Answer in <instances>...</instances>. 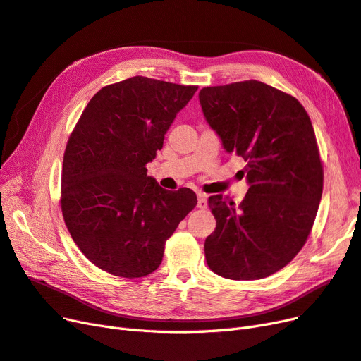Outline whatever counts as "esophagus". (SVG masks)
<instances>
[{"label": "esophagus", "mask_w": 361, "mask_h": 361, "mask_svg": "<svg viewBox=\"0 0 361 361\" xmlns=\"http://www.w3.org/2000/svg\"><path fill=\"white\" fill-rule=\"evenodd\" d=\"M197 207L207 208V195L202 192H197Z\"/></svg>", "instance_id": "1"}]
</instances>
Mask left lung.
Wrapping results in <instances>:
<instances>
[{
    "instance_id": "1",
    "label": "left lung",
    "mask_w": 361,
    "mask_h": 361,
    "mask_svg": "<svg viewBox=\"0 0 361 361\" xmlns=\"http://www.w3.org/2000/svg\"><path fill=\"white\" fill-rule=\"evenodd\" d=\"M208 126L226 153L247 161L240 205L213 195L216 229L205 238L210 269L232 281L279 271L305 246L322 195V165L300 102L259 80L200 91Z\"/></svg>"
}]
</instances>
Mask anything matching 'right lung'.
<instances>
[{
  "label": "right lung",
  "mask_w": 361,
  "mask_h": 361,
  "mask_svg": "<svg viewBox=\"0 0 361 361\" xmlns=\"http://www.w3.org/2000/svg\"><path fill=\"white\" fill-rule=\"evenodd\" d=\"M196 90L133 76L102 88L80 115L64 153L61 210L76 246L103 271L153 273L196 205L193 190L160 188L145 168Z\"/></svg>",
  "instance_id": "right-lung-1"
}]
</instances>
